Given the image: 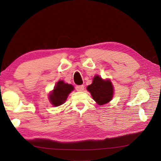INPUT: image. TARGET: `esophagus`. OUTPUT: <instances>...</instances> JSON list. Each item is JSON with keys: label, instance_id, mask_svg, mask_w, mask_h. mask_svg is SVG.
<instances>
[{"label": "esophagus", "instance_id": "obj_1", "mask_svg": "<svg viewBox=\"0 0 161 161\" xmlns=\"http://www.w3.org/2000/svg\"><path fill=\"white\" fill-rule=\"evenodd\" d=\"M84 89V85H78L76 86V90L78 92H82Z\"/></svg>", "mask_w": 161, "mask_h": 161}]
</instances>
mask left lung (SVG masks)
I'll list each match as a JSON object with an SVG mask.
<instances>
[{
    "label": "left lung",
    "mask_w": 161,
    "mask_h": 161,
    "mask_svg": "<svg viewBox=\"0 0 161 161\" xmlns=\"http://www.w3.org/2000/svg\"><path fill=\"white\" fill-rule=\"evenodd\" d=\"M86 89L99 105L105 104L112 99L114 86L109 80H104L99 75H96L92 84L87 86Z\"/></svg>",
    "instance_id": "8db88e82"
}]
</instances>
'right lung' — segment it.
I'll list each match as a JSON object with an SVG mask.
<instances>
[{
    "instance_id": "obj_1",
    "label": "right lung",
    "mask_w": 161,
    "mask_h": 161,
    "mask_svg": "<svg viewBox=\"0 0 161 161\" xmlns=\"http://www.w3.org/2000/svg\"><path fill=\"white\" fill-rule=\"evenodd\" d=\"M74 90V86L72 84H66L64 81L59 80L57 83L54 89L49 94V99L54 107L62 105L67 100V97L71 92Z\"/></svg>"
}]
</instances>
